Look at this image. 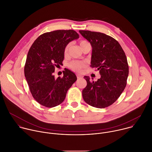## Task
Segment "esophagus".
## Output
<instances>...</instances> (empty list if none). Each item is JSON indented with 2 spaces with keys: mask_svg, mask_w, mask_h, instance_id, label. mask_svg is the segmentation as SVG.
I'll return each instance as SVG.
<instances>
[{
  "mask_svg": "<svg viewBox=\"0 0 152 152\" xmlns=\"http://www.w3.org/2000/svg\"><path fill=\"white\" fill-rule=\"evenodd\" d=\"M76 76H77V79H80V78L82 77V76L80 75H79V74H77Z\"/></svg>",
  "mask_w": 152,
  "mask_h": 152,
  "instance_id": "obj_1",
  "label": "esophagus"
}]
</instances>
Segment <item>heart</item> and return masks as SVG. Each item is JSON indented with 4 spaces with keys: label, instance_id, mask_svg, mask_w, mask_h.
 <instances>
[{
    "label": "heart",
    "instance_id": "1",
    "mask_svg": "<svg viewBox=\"0 0 152 152\" xmlns=\"http://www.w3.org/2000/svg\"><path fill=\"white\" fill-rule=\"evenodd\" d=\"M87 44H88V42L85 40H82L79 42V45L82 49L84 46H85ZM70 46H71V43H68V44L66 46H65L64 49V54L65 56H68ZM69 66L73 70L77 72H80L82 71V70L86 66V64L85 62L82 61L75 60V61H72V62H70L69 64Z\"/></svg>",
    "mask_w": 152,
    "mask_h": 152
}]
</instances>
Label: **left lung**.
<instances>
[{
  "label": "left lung",
  "mask_w": 152,
  "mask_h": 152,
  "mask_svg": "<svg viewBox=\"0 0 152 152\" xmlns=\"http://www.w3.org/2000/svg\"><path fill=\"white\" fill-rule=\"evenodd\" d=\"M93 48L91 68L99 70L101 77L91 81L84 76L87 85L82 90L84 101L97 108L113 104L124 91L129 74V66L124 50L114 38L103 33L79 31Z\"/></svg>",
  "instance_id": "left-lung-1"
}]
</instances>
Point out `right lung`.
I'll return each instance as SVG.
<instances>
[{
	"label": "right lung",
	"mask_w": 152,
	"mask_h": 152,
	"mask_svg": "<svg viewBox=\"0 0 152 152\" xmlns=\"http://www.w3.org/2000/svg\"><path fill=\"white\" fill-rule=\"evenodd\" d=\"M74 30H56L39 35L29 50L25 65V76L30 91L40 104L53 107L66 98L68 90L77 77L68 69L57 79L53 73L55 67L62 64L64 49L68 43L78 38Z\"/></svg>",
	"instance_id": "add662e5"
}]
</instances>
